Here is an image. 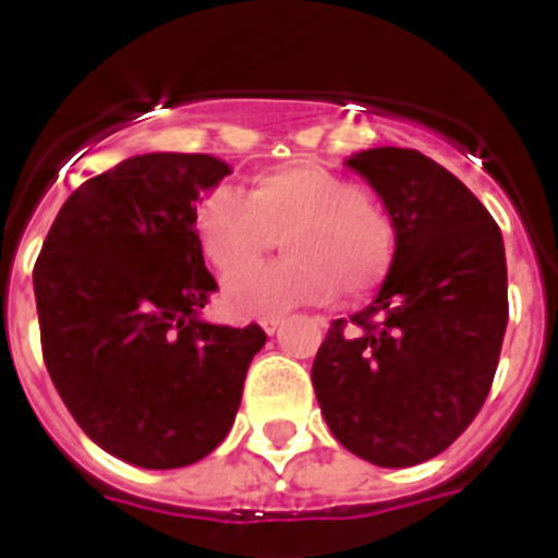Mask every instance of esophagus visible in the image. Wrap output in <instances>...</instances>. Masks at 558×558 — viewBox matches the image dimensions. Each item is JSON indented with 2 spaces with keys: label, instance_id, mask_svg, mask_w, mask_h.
<instances>
[{
  "label": "esophagus",
  "instance_id": "esophagus-1",
  "mask_svg": "<svg viewBox=\"0 0 558 558\" xmlns=\"http://www.w3.org/2000/svg\"><path fill=\"white\" fill-rule=\"evenodd\" d=\"M279 324H282V315H265V318H259V327L268 335H274L279 329Z\"/></svg>",
  "mask_w": 558,
  "mask_h": 558
}]
</instances>
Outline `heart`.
Wrapping results in <instances>:
<instances>
[{"label":"heart","instance_id":"obj_1","mask_svg":"<svg viewBox=\"0 0 558 558\" xmlns=\"http://www.w3.org/2000/svg\"><path fill=\"white\" fill-rule=\"evenodd\" d=\"M195 234L220 276L254 268L282 236L288 259L226 284L223 302L236 315L327 302L338 288L363 299L383 284L397 251L386 211L354 181L310 165L256 172L248 195L209 190L195 209Z\"/></svg>","mask_w":558,"mask_h":558}]
</instances>
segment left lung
<instances>
[{"mask_svg":"<svg viewBox=\"0 0 558 558\" xmlns=\"http://www.w3.org/2000/svg\"><path fill=\"white\" fill-rule=\"evenodd\" d=\"M397 231L377 299L338 318L313 388L329 430L363 461L399 470L445 452L489 397L509 324L502 234L461 181L408 147L347 161Z\"/></svg>","mask_w":558,"mask_h":558,"instance_id":"8db88e82","label":"left lung"}]
</instances>
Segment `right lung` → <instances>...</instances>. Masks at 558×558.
Masks as SVG:
<instances>
[{"label": "right lung", "mask_w": 558, "mask_h": 558, "mask_svg": "<svg viewBox=\"0 0 558 558\" xmlns=\"http://www.w3.org/2000/svg\"><path fill=\"white\" fill-rule=\"evenodd\" d=\"M206 153H145L83 181L33 268L47 372L95 445L175 470L231 430L259 324L201 322L218 290L195 234L204 192L229 175Z\"/></svg>", "instance_id": "right-lung-1"}]
</instances>
